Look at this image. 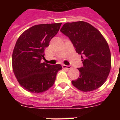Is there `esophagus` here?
<instances>
[{
  "mask_svg": "<svg viewBox=\"0 0 120 120\" xmlns=\"http://www.w3.org/2000/svg\"><path fill=\"white\" fill-rule=\"evenodd\" d=\"M62 68H66V69L69 70L71 68V66L70 65H62Z\"/></svg>",
  "mask_w": 120,
  "mask_h": 120,
  "instance_id": "34e87169",
  "label": "esophagus"
}]
</instances>
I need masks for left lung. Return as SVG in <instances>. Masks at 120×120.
<instances>
[{"label": "left lung", "mask_w": 120, "mask_h": 120, "mask_svg": "<svg viewBox=\"0 0 120 120\" xmlns=\"http://www.w3.org/2000/svg\"><path fill=\"white\" fill-rule=\"evenodd\" d=\"M60 32L69 38L83 62V67L79 68L80 76L71 81L73 85L83 91L100 87L111 69V53L101 34L83 21L65 23Z\"/></svg>", "instance_id": "8db88e82"}]
</instances>
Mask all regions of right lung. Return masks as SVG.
I'll use <instances>...</instances> for the list:
<instances>
[{
	"mask_svg": "<svg viewBox=\"0 0 120 120\" xmlns=\"http://www.w3.org/2000/svg\"><path fill=\"white\" fill-rule=\"evenodd\" d=\"M62 23L39 24L25 30L18 38L12 53V68L22 87L31 93H39L52 86L60 64L41 63L44 50L58 33Z\"/></svg>",
	"mask_w": 120,
	"mask_h": 120,
	"instance_id": "obj_1",
	"label": "right lung"
}]
</instances>
